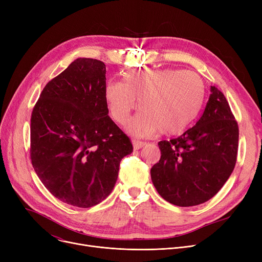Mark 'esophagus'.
Instances as JSON below:
<instances>
[{
  "label": "esophagus",
  "mask_w": 262,
  "mask_h": 262,
  "mask_svg": "<svg viewBox=\"0 0 262 262\" xmlns=\"http://www.w3.org/2000/svg\"><path fill=\"white\" fill-rule=\"evenodd\" d=\"M133 144H134V148L135 149H140V148H142L143 146H145L146 145V142H143V141H138V140H135L134 142H133Z\"/></svg>",
  "instance_id": "obj_1"
}]
</instances>
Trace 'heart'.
Segmentation results:
<instances>
[{
	"label": "heart",
	"mask_w": 262,
	"mask_h": 262,
	"mask_svg": "<svg viewBox=\"0 0 262 262\" xmlns=\"http://www.w3.org/2000/svg\"><path fill=\"white\" fill-rule=\"evenodd\" d=\"M108 113L118 124L127 125L137 108L142 112L129 126L139 137L161 129L164 135L184 132L201 112L205 84L194 72L177 69L134 70L123 75V81H110L105 87Z\"/></svg>",
	"instance_id": "1"
}]
</instances>
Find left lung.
<instances>
[{
    "label": "left lung",
    "instance_id": "obj_1",
    "mask_svg": "<svg viewBox=\"0 0 262 262\" xmlns=\"http://www.w3.org/2000/svg\"><path fill=\"white\" fill-rule=\"evenodd\" d=\"M195 125L178 138L158 143L159 162L150 169L162 199L190 207L220 191L235 168L239 128L224 94L214 86Z\"/></svg>",
    "mask_w": 262,
    "mask_h": 262
}]
</instances>
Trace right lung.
I'll return each instance as SVG.
<instances>
[{"instance_id":"obj_1","label":"right lung","mask_w":262,"mask_h":262,"mask_svg":"<svg viewBox=\"0 0 262 262\" xmlns=\"http://www.w3.org/2000/svg\"><path fill=\"white\" fill-rule=\"evenodd\" d=\"M106 66L77 58L49 81L31 118V159L40 181L61 202L89 208L118 180L128 137L108 116Z\"/></svg>"}]
</instances>
